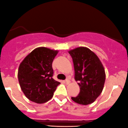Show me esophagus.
<instances>
[{
	"mask_svg": "<svg viewBox=\"0 0 128 128\" xmlns=\"http://www.w3.org/2000/svg\"><path fill=\"white\" fill-rule=\"evenodd\" d=\"M64 82H65V84H70V80H68V79H66V80H64Z\"/></svg>",
	"mask_w": 128,
	"mask_h": 128,
	"instance_id": "obj_1",
	"label": "esophagus"
}]
</instances>
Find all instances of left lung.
<instances>
[{
  "label": "left lung",
  "instance_id": "8db88e82",
  "mask_svg": "<svg viewBox=\"0 0 128 128\" xmlns=\"http://www.w3.org/2000/svg\"><path fill=\"white\" fill-rule=\"evenodd\" d=\"M72 58L75 79L78 82L80 93L72 97L81 105L92 104L104 88L106 73L102 63L92 51L86 47H78L68 52Z\"/></svg>",
  "mask_w": 128,
  "mask_h": 128
}]
</instances>
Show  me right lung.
Wrapping results in <instances>:
<instances>
[{
    "label": "right lung",
    "instance_id": "obj_1",
    "mask_svg": "<svg viewBox=\"0 0 128 128\" xmlns=\"http://www.w3.org/2000/svg\"><path fill=\"white\" fill-rule=\"evenodd\" d=\"M58 53L45 47L31 52L20 63L18 80L26 97L38 104L46 102L53 97L60 82L53 78L52 63Z\"/></svg>",
    "mask_w": 128,
    "mask_h": 128
}]
</instances>
